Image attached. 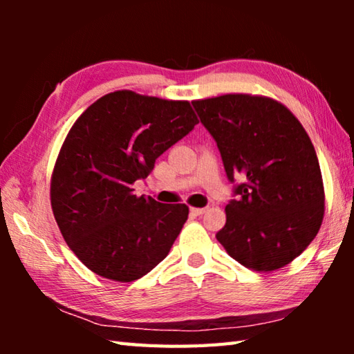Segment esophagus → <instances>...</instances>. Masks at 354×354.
Wrapping results in <instances>:
<instances>
[{"label":"esophagus","mask_w":354,"mask_h":354,"mask_svg":"<svg viewBox=\"0 0 354 354\" xmlns=\"http://www.w3.org/2000/svg\"><path fill=\"white\" fill-rule=\"evenodd\" d=\"M206 211H207L206 207H190V212L196 215V217H198V215H203Z\"/></svg>","instance_id":"esophagus-1"}]
</instances>
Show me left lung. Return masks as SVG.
Segmentation results:
<instances>
[{
    "mask_svg": "<svg viewBox=\"0 0 354 354\" xmlns=\"http://www.w3.org/2000/svg\"><path fill=\"white\" fill-rule=\"evenodd\" d=\"M192 104L234 183L236 198L226 205L217 241L251 270L287 266L314 241L325 214L322 171L308 133L272 98L231 93Z\"/></svg>",
    "mask_w": 354,
    "mask_h": 354,
    "instance_id": "obj_1",
    "label": "left lung"
}]
</instances>
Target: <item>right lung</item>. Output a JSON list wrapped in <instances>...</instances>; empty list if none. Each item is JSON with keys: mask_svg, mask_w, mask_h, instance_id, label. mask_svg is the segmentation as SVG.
Returning <instances> with one entry per match:
<instances>
[{"mask_svg": "<svg viewBox=\"0 0 354 354\" xmlns=\"http://www.w3.org/2000/svg\"><path fill=\"white\" fill-rule=\"evenodd\" d=\"M196 123L189 101L131 91L104 95L76 120L53 171L51 207L88 270L131 283L165 259L189 207L137 196L133 184Z\"/></svg>", "mask_w": 354, "mask_h": 354, "instance_id": "add662e5", "label": "right lung"}]
</instances>
